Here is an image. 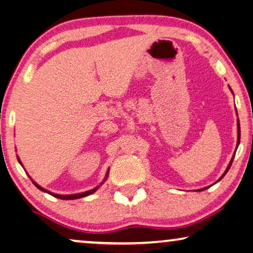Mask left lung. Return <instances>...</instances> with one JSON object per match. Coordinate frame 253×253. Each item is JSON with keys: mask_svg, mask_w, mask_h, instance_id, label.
Listing matches in <instances>:
<instances>
[{"mask_svg": "<svg viewBox=\"0 0 253 253\" xmlns=\"http://www.w3.org/2000/svg\"><path fill=\"white\" fill-rule=\"evenodd\" d=\"M229 88L231 89V87H230V86H229ZM231 92H232V89H231ZM232 93H233V92H232ZM235 110H237V109H235ZM238 114V113H237ZM240 136H241V131H240V121H239V119H238V142H237V148H235V151H237V149H238V147H239V144H240ZM235 155V154H234ZM234 155H233V157H232V159H231V161H230V164L229 165H227V167H226V169H225V171L224 172H223V175L220 177V178H218V179H217V181H220L221 179H222V178L223 177H224L225 175H226V172L227 171H229V169H230V167H231V165H232V163H233V159H234ZM217 181H216V183H217ZM214 185V184H213ZM206 188H209V187H204V188H201V189H198L197 190V192H202V190H204V189H206Z\"/></svg>", "mask_w": 253, "mask_h": 253, "instance_id": "obj_1", "label": "left lung"}]
</instances>
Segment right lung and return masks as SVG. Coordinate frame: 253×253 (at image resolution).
Segmentation results:
<instances>
[{"label": "right lung", "instance_id": "obj_1", "mask_svg": "<svg viewBox=\"0 0 253 253\" xmlns=\"http://www.w3.org/2000/svg\"><path fill=\"white\" fill-rule=\"evenodd\" d=\"M16 158H18V161H19V164L22 166L23 167V165H22V163H21V160H20V158H19V156H16ZM109 172H110V169H107V171H106V175H105V178L104 179H103V181L101 184H99L98 186H96V187L95 188H93V189H89V190H87V192H83V193H78V194H70V195H59V194H56V193H52V192H50V190H48V189H44L43 187H41L40 185H38L36 183L35 180L32 179V178L29 176V178H30V179L32 180V183H33V185L36 186L37 188L38 189H40V190H42L43 193H47V194H49V195H51V196H53V197H57V198H60V200H77V198H82V197H85V196H88V195H90V194H93V193H95L96 192V190L101 187V185L102 184H104L105 183V180L107 179V177H109Z\"/></svg>", "mask_w": 253, "mask_h": 253}]
</instances>
